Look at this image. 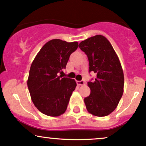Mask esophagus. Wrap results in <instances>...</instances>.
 Masks as SVG:
<instances>
[{"label": "esophagus", "instance_id": "34e87169", "mask_svg": "<svg viewBox=\"0 0 146 146\" xmlns=\"http://www.w3.org/2000/svg\"><path fill=\"white\" fill-rule=\"evenodd\" d=\"M77 84H78V85H84L85 83L84 80H80V81H77Z\"/></svg>", "mask_w": 146, "mask_h": 146}]
</instances>
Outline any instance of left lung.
Returning a JSON list of instances; mask_svg holds the SVG:
<instances>
[{
	"label": "left lung",
	"mask_w": 146,
	"mask_h": 146,
	"mask_svg": "<svg viewBox=\"0 0 146 146\" xmlns=\"http://www.w3.org/2000/svg\"><path fill=\"white\" fill-rule=\"evenodd\" d=\"M78 47L87 54L90 70L96 78L88 82L91 93L84 102L90 113L104 117L113 111L124 92V77L119 58L109 41L97 35L82 41Z\"/></svg>",
	"instance_id": "left-lung-1"
}]
</instances>
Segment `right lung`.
Masks as SVG:
<instances>
[{
  "instance_id": "right-lung-1",
  "label": "right lung",
  "mask_w": 146,
  "mask_h": 146,
  "mask_svg": "<svg viewBox=\"0 0 146 146\" xmlns=\"http://www.w3.org/2000/svg\"><path fill=\"white\" fill-rule=\"evenodd\" d=\"M78 45L77 42L51 39L43 46L32 62L27 85L34 105L46 115L57 117L66 111L76 83L59 74L63 73L62 70Z\"/></svg>"
}]
</instances>
